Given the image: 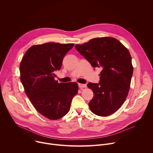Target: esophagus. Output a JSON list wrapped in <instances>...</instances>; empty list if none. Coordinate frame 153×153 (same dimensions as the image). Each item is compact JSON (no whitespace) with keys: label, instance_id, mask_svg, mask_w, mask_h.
<instances>
[{"label":"esophagus","instance_id":"1","mask_svg":"<svg viewBox=\"0 0 153 153\" xmlns=\"http://www.w3.org/2000/svg\"><path fill=\"white\" fill-rule=\"evenodd\" d=\"M79 87L80 88H86V84H82V83H79Z\"/></svg>","mask_w":153,"mask_h":153}]
</instances>
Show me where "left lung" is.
Wrapping results in <instances>:
<instances>
[{"mask_svg": "<svg viewBox=\"0 0 153 153\" xmlns=\"http://www.w3.org/2000/svg\"><path fill=\"white\" fill-rule=\"evenodd\" d=\"M75 48L93 67L102 70L100 82L87 85L94 95L88 104L90 110L102 117L114 113L128 94L133 73L128 50L111 37L94 38Z\"/></svg>", "mask_w": 153, "mask_h": 153, "instance_id": "obj_1", "label": "left lung"}]
</instances>
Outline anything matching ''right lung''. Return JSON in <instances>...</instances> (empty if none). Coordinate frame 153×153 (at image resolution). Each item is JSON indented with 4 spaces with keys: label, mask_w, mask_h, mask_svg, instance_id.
Instances as JSON below:
<instances>
[{
    "label": "right lung",
    "mask_w": 153,
    "mask_h": 153,
    "mask_svg": "<svg viewBox=\"0 0 153 153\" xmlns=\"http://www.w3.org/2000/svg\"><path fill=\"white\" fill-rule=\"evenodd\" d=\"M74 43L48 42L31 47L20 63V80L36 110L50 120L66 115L73 97L77 94L76 82L59 83L55 72Z\"/></svg>",
    "instance_id": "right-lung-1"
}]
</instances>
